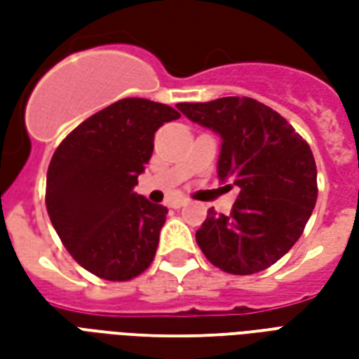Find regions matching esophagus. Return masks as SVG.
Returning a JSON list of instances; mask_svg holds the SVG:
<instances>
[{"label": "esophagus", "instance_id": "1", "mask_svg": "<svg viewBox=\"0 0 359 359\" xmlns=\"http://www.w3.org/2000/svg\"><path fill=\"white\" fill-rule=\"evenodd\" d=\"M187 203H188L187 198H177V200H171V202H169V205H171V208H175V210H179V208L187 205Z\"/></svg>", "mask_w": 359, "mask_h": 359}]
</instances>
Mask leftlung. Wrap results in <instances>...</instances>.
Instances as JSON below:
<instances>
[{
	"label": "left lung",
	"instance_id": "8db88e82",
	"mask_svg": "<svg viewBox=\"0 0 359 359\" xmlns=\"http://www.w3.org/2000/svg\"><path fill=\"white\" fill-rule=\"evenodd\" d=\"M179 109L221 134L219 179H233L241 188L231 215L208 210L196 233L203 256L233 275H254L277 264L316 208L317 167L309 144L254 97L179 103Z\"/></svg>",
	"mask_w": 359,
	"mask_h": 359
}]
</instances>
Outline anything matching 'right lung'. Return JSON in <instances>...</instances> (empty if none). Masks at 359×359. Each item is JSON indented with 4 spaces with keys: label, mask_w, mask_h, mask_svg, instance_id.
<instances>
[{
    "label": "right lung",
    "mask_w": 359,
    "mask_h": 359,
    "mask_svg": "<svg viewBox=\"0 0 359 359\" xmlns=\"http://www.w3.org/2000/svg\"><path fill=\"white\" fill-rule=\"evenodd\" d=\"M169 105L125 97L67 134L48 167L46 208L79 265L105 280H130L156 257L167 208L134 194Z\"/></svg>",
    "instance_id": "right-lung-1"
}]
</instances>
